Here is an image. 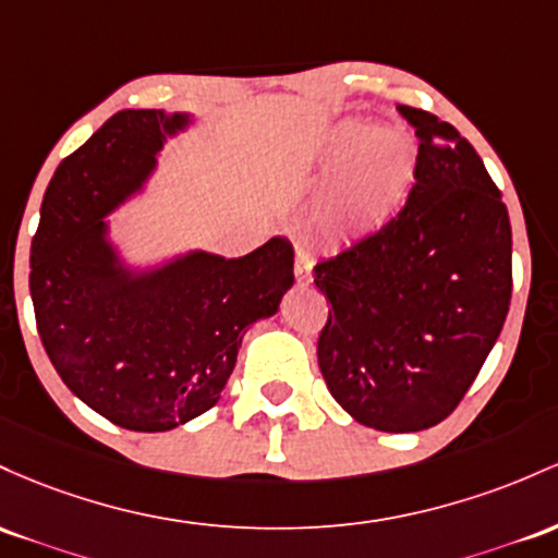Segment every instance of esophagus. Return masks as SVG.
<instances>
[{
	"label": "esophagus",
	"mask_w": 558,
	"mask_h": 558,
	"mask_svg": "<svg viewBox=\"0 0 558 558\" xmlns=\"http://www.w3.org/2000/svg\"><path fill=\"white\" fill-rule=\"evenodd\" d=\"M295 284L298 287H311L313 274H311V253L300 247L298 250V263H295Z\"/></svg>",
	"instance_id": "34e87169"
}]
</instances>
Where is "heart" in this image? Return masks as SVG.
<instances>
[{"label": "heart", "mask_w": 558, "mask_h": 558, "mask_svg": "<svg viewBox=\"0 0 558 558\" xmlns=\"http://www.w3.org/2000/svg\"><path fill=\"white\" fill-rule=\"evenodd\" d=\"M416 153L409 140L359 123L331 129L322 153V199L329 229L342 245H363L390 227L409 203Z\"/></svg>", "instance_id": "obj_1"}]
</instances>
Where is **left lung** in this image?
Masks as SVG:
<instances>
[{"label":"left lung","mask_w":558,"mask_h":558,"mask_svg":"<svg viewBox=\"0 0 558 558\" xmlns=\"http://www.w3.org/2000/svg\"><path fill=\"white\" fill-rule=\"evenodd\" d=\"M418 140L409 205L379 236L313 268L331 303L318 366L363 427H435L504 329L511 223L485 162L450 123L398 105Z\"/></svg>","instance_id":"8db88e82"}]
</instances>
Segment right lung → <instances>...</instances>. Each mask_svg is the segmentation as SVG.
Listing matches in <instances>:
<instances>
[{
  "instance_id": "1",
  "label": "right lung",
  "mask_w": 558,
  "mask_h": 558,
  "mask_svg": "<svg viewBox=\"0 0 558 558\" xmlns=\"http://www.w3.org/2000/svg\"><path fill=\"white\" fill-rule=\"evenodd\" d=\"M192 112L123 110L68 155L44 192L31 245V300L60 379L99 416L166 432L205 414L234 372L247 329L279 313L295 250L284 236L242 258L203 247L134 260L112 213L158 177Z\"/></svg>"
}]
</instances>
